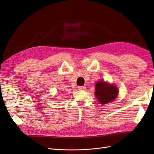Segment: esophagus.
<instances>
[{
    "mask_svg": "<svg viewBox=\"0 0 154 154\" xmlns=\"http://www.w3.org/2000/svg\"><path fill=\"white\" fill-rule=\"evenodd\" d=\"M85 86H79L78 87V90H80V91H84L85 89Z\"/></svg>",
    "mask_w": 154,
    "mask_h": 154,
    "instance_id": "esophagus-1",
    "label": "esophagus"
}]
</instances>
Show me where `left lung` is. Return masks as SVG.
I'll use <instances>...</instances> for the list:
<instances>
[{"mask_svg": "<svg viewBox=\"0 0 154 154\" xmlns=\"http://www.w3.org/2000/svg\"><path fill=\"white\" fill-rule=\"evenodd\" d=\"M118 92L117 86L104 81H97L95 84V96L102 105L113 101L118 97Z\"/></svg>", "mask_w": 154, "mask_h": 154, "instance_id": "1", "label": "left lung"}]
</instances>
